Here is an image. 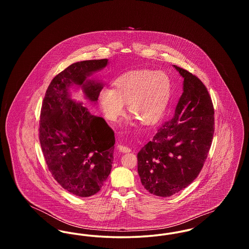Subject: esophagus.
<instances>
[{
    "label": "esophagus",
    "mask_w": 249,
    "mask_h": 249,
    "mask_svg": "<svg viewBox=\"0 0 249 249\" xmlns=\"http://www.w3.org/2000/svg\"><path fill=\"white\" fill-rule=\"evenodd\" d=\"M117 147H118V149H119V151H121V152H123V153H129V152L131 151V149H130V147L125 146V145H123V144H119Z\"/></svg>",
    "instance_id": "1"
}]
</instances>
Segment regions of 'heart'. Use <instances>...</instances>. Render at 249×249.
Instances as JSON below:
<instances>
[{"label": "heart", "instance_id": "heart-1", "mask_svg": "<svg viewBox=\"0 0 249 249\" xmlns=\"http://www.w3.org/2000/svg\"><path fill=\"white\" fill-rule=\"evenodd\" d=\"M173 85L164 71L133 70L122 73L99 94V104L105 118L115 122L128 104L130 114L142 124L151 126L162 118L172 96Z\"/></svg>", "mask_w": 249, "mask_h": 249}]
</instances>
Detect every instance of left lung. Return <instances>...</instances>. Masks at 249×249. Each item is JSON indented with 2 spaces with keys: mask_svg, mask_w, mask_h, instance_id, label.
I'll use <instances>...</instances> for the list:
<instances>
[{
  "mask_svg": "<svg viewBox=\"0 0 249 249\" xmlns=\"http://www.w3.org/2000/svg\"><path fill=\"white\" fill-rule=\"evenodd\" d=\"M174 67L184 78L175 115L137 154L142 186L160 197L186 189L199 176L214 130L213 103L206 87L190 71Z\"/></svg>",
  "mask_w": 249,
  "mask_h": 249,
  "instance_id": "1",
  "label": "left lung"
}]
</instances>
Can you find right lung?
I'll return each instance as SVG.
<instances>
[{
    "mask_svg": "<svg viewBox=\"0 0 249 249\" xmlns=\"http://www.w3.org/2000/svg\"><path fill=\"white\" fill-rule=\"evenodd\" d=\"M108 59L72 63L49 84L40 115L39 139L47 165L59 185L78 197H89L104 186L114 160L115 134L103 118L71 99L69 89L81 87L92 103L103 83L89 80Z\"/></svg>",
    "mask_w": 249,
    "mask_h": 249,
    "instance_id": "1",
    "label": "right lung"
}]
</instances>
